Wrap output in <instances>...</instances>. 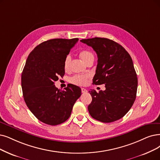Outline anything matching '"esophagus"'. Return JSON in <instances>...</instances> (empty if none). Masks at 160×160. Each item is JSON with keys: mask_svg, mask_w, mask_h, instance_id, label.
Here are the masks:
<instances>
[{"mask_svg": "<svg viewBox=\"0 0 160 160\" xmlns=\"http://www.w3.org/2000/svg\"><path fill=\"white\" fill-rule=\"evenodd\" d=\"M81 92L82 93H85V92H87V90L86 88H81Z\"/></svg>", "mask_w": 160, "mask_h": 160, "instance_id": "34e87169", "label": "esophagus"}]
</instances>
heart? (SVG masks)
<instances>
[{
    "label": "heart",
    "instance_id": "heart-1",
    "mask_svg": "<svg viewBox=\"0 0 160 160\" xmlns=\"http://www.w3.org/2000/svg\"><path fill=\"white\" fill-rule=\"evenodd\" d=\"M79 56L81 59L85 63L90 62L92 60H94V56L92 53L90 51L83 50H81L79 53ZM71 62V57L69 56H67L64 61H63V68L65 70H68L69 69V66ZM88 79V75H76L73 76L70 79V81L74 84L79 85H84L87 83V81Z\"/></svg>",
    "mask_w": 160,
    "mask_h": 160
}]
</instances>
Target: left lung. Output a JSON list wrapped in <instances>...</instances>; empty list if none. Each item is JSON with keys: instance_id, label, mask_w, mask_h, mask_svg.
Returning a JSON list of instances; mask_svg holds the SVG:
<instances>
[{"instance_id": "1", "label": "left lung", "mask_w": 160, "mask_h": 160, "mask_svg": "<svg viewBox=\"0 0 160 160\" xmlns=\"http://www.w3.org/2000/svg\"><path fill=\"white\" fill-rule=\"evenodd\" d=\"M81 42L97 54L92 83L105 84L106 87L98 92L91 89L88 91L92 97L88 112L101 122H113L129 112L136 99L138 79L131 57L119 44L106 38L94 37Z\"/></svg>"}]
</instances>
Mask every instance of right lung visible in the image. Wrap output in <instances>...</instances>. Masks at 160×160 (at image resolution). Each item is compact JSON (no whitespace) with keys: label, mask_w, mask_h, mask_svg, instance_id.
I'll use <instances>...</instances> for the list:
<instances>
[{"label":"right lung","mask_w":160,"mask_h":160,"mask_svg":"<svg viewBox=\"0 0 160 160\" xmlns=\"http://www.w3.org/2000/svg\"><path fill=\"white\" fill-rule=\"evenodd\" d=\"M54 39L37 45L29 54L22 73V88L27 106L42 123L61 124L69 118L81 88L68 85L64 91L56 88L54 81L65 74L63 61L78 41Z\"/></svg>","instance_id":"1"}]
</instances>
